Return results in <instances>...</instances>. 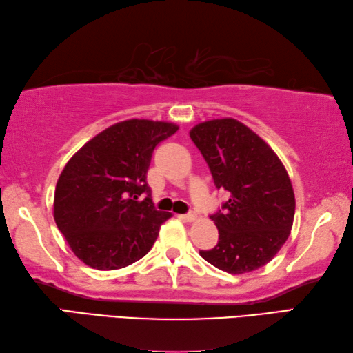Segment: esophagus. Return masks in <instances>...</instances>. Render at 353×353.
I'll list each match as a JSON object with an SVG mask.
<instances>
[{
  "label": "esophagus",
  "instance_id": "34e87169",
  "mask_svg": "<svg viewBox=\"0 0 353 353\" xmlns=\"http://www.w3.org/2000/svg\"><path fill=\"white\" fill-rule=\"evenodd\" d=\"M182 219L185 220V222H196L199 216L196 212H188V214H185V216H182Z\"/></svg>",
  "mask_w": 353,
  "mask_h": 353
}]
</instances>
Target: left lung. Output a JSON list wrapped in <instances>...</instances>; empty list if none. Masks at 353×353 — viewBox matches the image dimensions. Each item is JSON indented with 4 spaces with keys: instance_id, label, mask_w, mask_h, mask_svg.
<instances>
[{
    "instance_id": "left-lung-1",
    "label": "left lung",
    "mask_w": 353,
    "mask_h": 353,
    "mask_svg": "<svg viewBox=\"0 0 353 353\" xmlns=\"http://www.w3.org/2000/svg\"><path fill=\"white\" fill-rule=\"evenodd\" d=\"M190 136L208 163L219 190L230 199L212 214L217 245L200 255L228 274L269 263L292 230L295 196L285 165L251 128L232 117L206 121Z\"/></svg>"
}]
</instances>
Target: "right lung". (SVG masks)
I'll list each match as a JSON object with an SVG mask.
<instances>
[{
  "label": "right lung",
  "mask_w": 353,
  "mask_h": 353,
  "mask_svg": "<svg viewBox=\"0 0 353 353\" xmlns=\"http://www.w3.org/2000/svg\"><path fill=\"white\" fill-rule=\"evenodd\" d=\"M177 130L171 122H117L67 162L54 190L53 217L87 266L121 269L153 248L171 214L154 208L147 172L157 143Z\"/></svg>",
  "instance_id": "1"
}]
</instances>
